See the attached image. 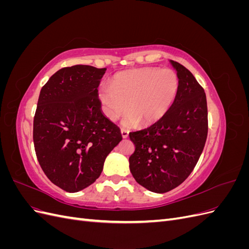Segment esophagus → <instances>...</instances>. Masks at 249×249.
<instances>
[{
    "mask_svg": "<svg viewBox=\"0 0 249 249\" xmlns=\"http://www.w3.org/2000/svg\"><path fill=\"white\" fill-rule=\"evenodd\" d=\"M120 132H122V136L123 138H126L127 136H129V131L125 130V129H122L120 130Z\"/></svg>",
    "mask_w": 249,
    "mask_h": 249,
    "instance_id": "34e87169",
    "label": "esophagus"
}]
</instances>
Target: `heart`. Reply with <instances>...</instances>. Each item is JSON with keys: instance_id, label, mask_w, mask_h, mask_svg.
<instances>
[{"instance_id": "obj_1", "label": "heart", "mask_w": 249, "mask_h": 249, "mask_svg": "<svg viewBox=\"0 0 249 249\" xmlns=\"http://www.w3.org/2000/svg\"><path fill=\"white\" fill-rule=\"evenodd\" d=\"M175 71L142 67L116 73L111 85H102L99 99L109 119L115 120L127 109L125 125L149 124L160 119L175 102L178 90Z\"/></svg>"}]
</instances>
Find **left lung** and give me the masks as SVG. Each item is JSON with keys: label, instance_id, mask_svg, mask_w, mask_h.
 Wrapping results in <instances>:
<instances>
[{"label": "left lung", "instance_id": "obj_1", "mask_svg": "<svg viewBox=\"0 0 249 249\" xmlns=\"http://www.w3.org/2000/svg\"><path fill=\"white\" fill-rule=\"evenodd\" d=\"M178 77L175 102L154 124L129 134V158L136 182L156 193L168 192L190 176L206 144L208 107L205 90L185 66L170 60Z\"/></svg>", "mask_w": 249, "mask_h": 249}]
</instances>
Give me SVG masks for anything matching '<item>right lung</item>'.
I'll use <instances>...</instances> for the list:
<instances>
[{
  "mask_svg": "<svg viewBox=\"0 0 249 249\" xmlns=\"http://www.w3.org/2000/svg\"><path fill=\"white\" fill-rule=\"evenodd\" d=\"M107 69L63 67L40 90L33 123L37 160L53 184L78 192L101 176L120 140L119 127L103 114L97 87Z\"/></svg>",
  "mask_w": 249,
  "mask_h": 249,
  "instance_id": "right-lung-1",
  "label": "right lung"
}]
</instances>
